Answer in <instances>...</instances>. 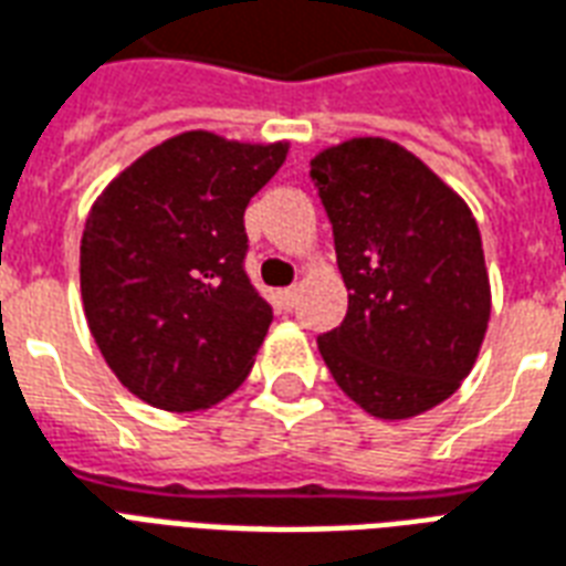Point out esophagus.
<instances>
[{
  "instance_id": "1",
  "label": "esophagus",
  "mask_w": 566,
  "mask_h": 566,
  "mask_svg": "<svg viewBox=\"0 0 566 566\" xmlns=\"http://www.w3.org/2000/svg\"><path fill=\"white\" fill-rule=\"evenodd\" d=\"M279 300H282L284 312H291L293 302H296V287H284V291L279 293Z\"/></svg>"
}]
</instances>
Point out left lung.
Here are the masks:
<instances>
[{"label":"left lung","mask_w":566,"mask_h":566,"mask_svg":"<svg viewBox=\"0 0 566 566\" xmlns=\"http://www.w3.org/2000/svg\"><path fill=\"white\" fill-rule=\"evenodd\" d=\"M347 284L340 326L317 338L347 398L377 418H412L469 377L486 321L481 231L430 168L388 139H353L312 159Z\"/></svg>","instance_id":"8db88e82"}]
</instances>
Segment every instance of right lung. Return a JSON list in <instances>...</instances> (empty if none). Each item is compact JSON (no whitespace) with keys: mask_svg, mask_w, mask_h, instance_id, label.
<instances>
[{"mask_svg":"<svg viewBox=\"0 0 566 566\" xmlns=\"http://www.w3.org/2000/svg\"><path fill=\"white\" fill-rule=\"evenodd\" d=\"M287 145L192 129L112 180L80 245L85 317L115 377L168 412L228 398L273 323L245 273L243 213Z\"/></svg>","mask_w":566,"mask_h":566,"instance_id":"add662e5","label":"right lung"}]
</instances>
